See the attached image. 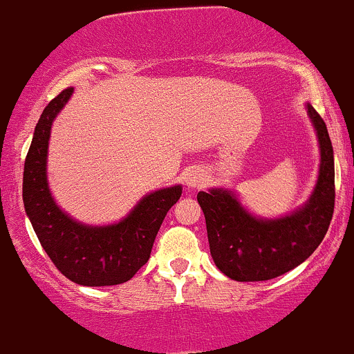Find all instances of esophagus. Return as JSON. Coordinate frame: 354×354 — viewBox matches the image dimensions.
I'll list each match as a JSON object with an SVG mask.
<instances>
[{
  "mask_svg": "<svg viewBox=\"0 0 354 354\" xmlns=\"http://www.w3.org/2000/svg\"><path fill=\"white\" fill-rule=\"evenodd\" d=\"M205 183V174L202 173L200 169H192L187 176V185L189 188H195V187H202Z\"/></svg>",
  "mask_w": 354,
  "mask_h": 354,
  "instance_id": "esophagus-1",
  "label": "esophagus"
}]
</instances>
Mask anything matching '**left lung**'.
Here are the masks:
<instances>
[{
  "mask_svg": "<svg viewBox=\"0 0 354 354\" xmlns=\"http://www.w3.org/2000/svg\"><path fill=\"white\" fill-rule=\"evenodd\" d=\"M321 144V171L307 205L278 221L249 215L225 189L196 195L214 263L237 281H266L304 263L324 239L334 214V154L321 115L307 105Z\"/></svg>",
  "mask_w": 354,
  "mask_h": 354,
  "instance_id": "8db88e82",
  "label": "left lung"
}]
</instances>
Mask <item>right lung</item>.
<instances>
[{"mask_svg":"<svg viewBox=\"0 0 354 354\" xmlns=\"http://www.w3.org/2000/svg\"><path fill=\"white\" fill-rule=\"evenodd\" d=\"M73 88L50 100L33 132L24 169V203L33 230L55 268L71 281L109 286L129 281L147 263L167 210L180 200L181 187L151 193L115 225L88 227L69 218L52 200L46 162L52 122Z\"/></svg>","mask_w":354,"mask_h":354,"instance_id":"right-lung-1","label":"right lung"}]
</instances>
